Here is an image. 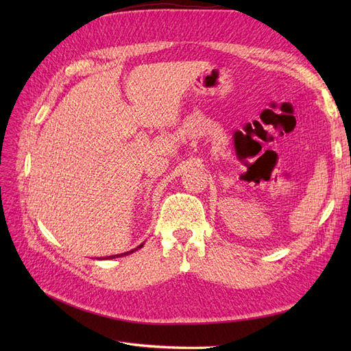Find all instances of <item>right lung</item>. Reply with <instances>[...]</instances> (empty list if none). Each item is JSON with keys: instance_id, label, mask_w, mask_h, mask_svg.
Instances as JSON below:
<instances>
[{"instance_id": "1", "label": "right lung", "mask_w": 351, "mask_h": 351, "mask_svg": "<svg viewBox=\"0 0 351 351\" xmlns=\"http://www.w3.org/2000/svg\"><path fill=\"white\" fill-rule=\"evenodd\" d=\"M143 247V243L142 244H139V246H137L136 249H133V250H130V252H125V253H120V254H112V256H107V258H104V259H114V258H121V256H125V254H130V253H133V252H136V250H139V249H142Z\"/></svg>"}]
</instances>
